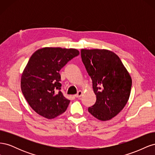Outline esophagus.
I'll return each instance as SVG.
<instances>
[{
  "mask_svg": "<svg viewBox=\"0 0 155 155\" xmlns=\"http://www.w3.org/2000/svg\"><path fill=\"white\" fill-rule=\"evenodd\" d=\"M82 94H83V92L81 91H79L75 95V97H80L82 96Z\"/></svg>",
  "mask_w": 155,
  "mask_h": 155,
  "instance_id": "34e87169",
  "label": "esophagus"
}]
</instances>
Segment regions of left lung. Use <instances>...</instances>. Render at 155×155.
I'll use <instances>...</instances> for the list:
<instances>
[{
    "label": "left lung",
    "instance_id": "8db88e82",
    "mask_svg": "<svg viewBox=\"0 0 155 155\" xmlns=\"http://www.w3.org/2000/svg\"><path fill=\"white\" fill-rule=\"evenodd\" d=\"M81 56L96 95L95 104L88 110L98 120H109L127 103L132 79L118 56L110 50L82 49Z\"/></svg>",
    "mask_w": 155,
    "mask_h": 155
}]
</instances>
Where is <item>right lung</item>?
I'll use <instances>...</instances> for the list:
<instances>
[{
	"label": "right lung",
	"instance_id": "add662e5",
	"mask_svg": "<svg viewBox=\"0 0 155 155\" xmlns=\"http://www.w3.org/2000/svg\"><path fill=\"white\" fill-rule=\"evenodd\" d=\"M79 54L74 48L46 47L31 56L22 72L21 87L27 102L37 114L52 119L67 110L70 101L61 91L59 71Z\"/></svg>",
	"mask_w": 155,
	"mask_h": 155
}]
</instances>
